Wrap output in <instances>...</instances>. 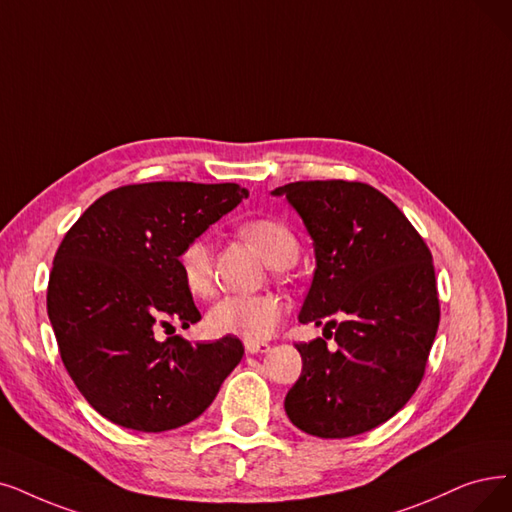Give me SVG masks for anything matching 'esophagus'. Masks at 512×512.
Returning a JSON list of instances; mask_svg holds the SVG:
<instances>
[{"label":"esophagus","mask_w":512,"mask_h":512,"mask_svg":"<svg viewBox=\"0 0 512 512\" xmlns=\"http://www.w3.org/2000/svg\"><path fill=\"white\" fill-rule=\"evenodd\" d=\"M245 351H248L250 355H256V353H267L271 351V344L267 342H254V340H245Z\"/></svg>","instance_id":"1"}]
</instances>
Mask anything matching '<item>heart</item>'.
Segmentation results:
<instances>
[{
    "instance_id": "heart-1",
    "label": "heart",
    "mask_w": 512,
    "mask_h": 512,
    "mask_svg": "<svg viewBox=\"0 0 512 512\" xmlns=\"http://www.w3.org/2000/svg\"><path fill=\"white\" fill-rule=\"evenodd\" d=\"M248 237L271 267H290L298 258V239L275 218H252L241 224ZM178 267L187 290L197 298L214 292L212 248L203 237L191 239L178 256ZM288 313V302L275 294H231L220 298L208 313V325L216 334L243 340H267Z\"/></svg>"
}]
</instances>
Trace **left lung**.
<instances>
[{
    "label": "left lung",
    "instance_id": "left-lung-1",
    "mask_svg": "<svg viewBox=\"0 0 512 512\" xmlns=\"http://www.w3.org/2000/svg\"><path fill=\"white\" fill-rule=\"evenodd\" d=\"M300 214L317 269L298 321L338 342H298L302 374L285 395L300 431L344 439L372 431L410 401L439 327L431 250L412 222L365 182L300 180L279 187ZM335 332H331V327Z\"/></svg>",
    "mask_w": 512,
    "mask_h": 512
}]
</instances>
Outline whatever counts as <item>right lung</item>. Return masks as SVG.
Segmentation results:
<instances>
[{"mask_svg": "<svg viewBox=\"0 0 512 512\" xmlns=\"http://www.w3.org/2000/svg\"><path fill=\"white\" fill-rule=\"evenodd\" d=\"M248 191L235 182H145L96 199L54 256L48 317L69 376L107 420L142 433L199 418L243 357L235 336L159 340L201 319L178 256Z\"/></svg>", "mask_w": 512, "mask_h": 512, "instance_id": "1", "label": "right lung"}]
</instances>
